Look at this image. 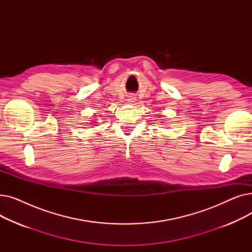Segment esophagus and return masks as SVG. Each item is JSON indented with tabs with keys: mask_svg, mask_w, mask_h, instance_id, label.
<instances>
[{
	"mask_svg": "<svg viewBox=\"0 0 252 252\" xmlns=\"http://www.w3.org/2000/svg\"><path fill=\"white\" fill-rule=\"evenodd\" d=\"M136 101H137V99H136L135 96H128L127 102H129V103H135Z\"/></svg>",
	"mask_w": 252,
	"mask_h": 252,
	"instance_id": "obj_1",
	"label": "esophagus"
}]
</instances>
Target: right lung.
<instances>
[{
  "label": "right lung",
  "mask_w": 252,
  "mask_h": 252,
  "mask_svg": "<svg viewBox=\"0 0 252 252\" xmlns=\"http://www.w3.org/2000/svg\"><path fill=\"white\" fill-rule=\"evenodd\" d=\"M91 122H92V121H91ZM92 123H94V124H95V123H96V122H92Z\"/></svg>",
  "instance_id": "right-lung-1"
}]
</instances>
